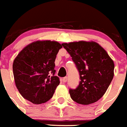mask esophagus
Masks as SVG:
<instances>
[{
	"instance_id": "1",
	"label": "esophagus",
	"mask_w": 127,
	"mask_h": 127,
	"mask_svg": "<svg viewBox=\"0 0 127 127\" xmlns=\"http://www.w3.org/2000/svg\"><path fill=\"white\" fill-rule=\"evenodd\" d=\"M66 81H67V77H64L63 79V82L66 83Z\"/></svg>"
}]
</instances>
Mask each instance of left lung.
I'll list each match as a JSON object with an SVG mask.
<instances>
[{
    "mask_svg": "<svg viewBox=\"0 0 127 127\" xmlns=\"http://www.w3.org/2000/svg\"><path fill=\"white\" fill-rule=\"evenodd\" d=\"M79 72L78 87L69 90L73 100L88 105L104 95L114 77V64L107 52L95 42L79 41L63 43Z\"/></svg>",
    "mask_w": 127,
    "mask_h": 127,
    "instance_id": "left-lung-1",
    "label": "left lung"
}]
</instances>
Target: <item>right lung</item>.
<instances>
[{"label":"right lung","instance_id":"1","mask_svg":"<svg viewBox=\"0 0 127 127\" xmlns=\"http://www.w3.org/2000/svg\"><path fill=\"white\" fill-rule=\"evenodd\" d=\"M62 45L56 41L38 40L25 46L13 64L16 87L25 99L40 104L48 101L60 81L55 76L56 54Z\"/></svg>","mask_w":127,"mask_h":127}]
</instances>
